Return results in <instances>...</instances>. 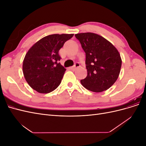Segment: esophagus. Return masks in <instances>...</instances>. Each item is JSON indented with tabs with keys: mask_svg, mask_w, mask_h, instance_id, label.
Instances as JSON below:
<instances>
[{
	"mask_svg": "<svg viewBox=\"0 0 146 146\" xmlns=\"http://www.w3.org/2000/svg\"><path fill=\"white\" fill-rule=\"evenodd\" d=\"M80 64H79L78 63H76V64H74V66H72V67L70 68V69H72V70H75V69H76V68H78V67H80Z\"/></svg>",
	"mask_w": 146,
	"mask_h": 146,
	"instance_id": "1",
	"label": "esophagus"
}]
</instances>
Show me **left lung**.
<instances>
[{"label": "left lung", "mask_w": 146, "mask_h": 146, "mask_svg": "<svg viewBox=\"0 0 146 146\" xmlns=\"http://www.w3.org/2000/svg\"><path fill=\"white\" fill-rule=\"evenodd\" d=\"M86 54L87 76L80 80L87 90L100 92L115 83L120 73L122 60L119 52L104 37L93 33L75 35Z\"/></svg>", "instance_id": "8db88e82"}]
</instances>
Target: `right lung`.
<instances>
[{"mask_svg":"<svg viewBox=\"0 0 146 146\" xmlns=\"http://www.w3.org/2000/svg\"><path fill=\"white\" fill-rule=\"evenodd\" d=\"M74 34H54L41 39L25 55L23 69L26 81L39 93H49L61 83L66 69L59 50Z\"/></svg>","mask_w":146,"mask_h":146,"instance_id":"obj_1","label":"right lung"}]
</instances>
